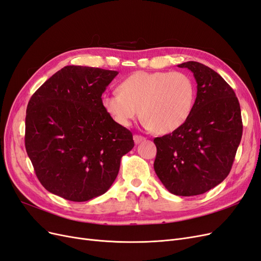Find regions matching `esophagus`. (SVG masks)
<instances>
[{
	"label": "esophagus",
	"mask_w": 261,
	"mask_h": 261,
	"mask_svg": "<svg viewBox=\"0 0 261 261\" xmlns=\"http://www.w3.org/2000/svg\"><path fill=\"white\" fill-rule=\"evenodd\" d=\"M145 140L144 136H140V135H134V141H135V144H139L141 141Z\"/></svg>",
	"instance_id": "esophagus-1"
}]
</instances>
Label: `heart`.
<instances>
[{
    "label": "heart",
    "mask_w": 261,
    "mask_h": 261,
    "mask_svg": "<svg viewBox=\"0 0 261 261\" xmlns=\"http://www.w3.org/2000/svg\"><path fill=\"white\" fill-rule=\"evenodd\" d=\"M196 87L181 72H136L118 86V92L105 94L102 107L121 126L127 127L139 116L146 128L156 134L178 129L191 116Z\"/></svg>",
    "instance_id": "1"
}]
</instances>
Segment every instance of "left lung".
Returning <instances> with one entry per match:
<instances>
[{
	"mask_svg": "<svg viewBox=\"0 0 261 261\" xmlns=\"http://www.w3.org/2000/svg\"><path fill=\"white\" fill-rule=\"evenodd\" d=\"M177 66L193 72L197 97L184 125L153 139V168L170 193L196 196L230 173L243 134L241 107L231 86L210 67L194 61Z\"/></svg>",
	"mask_w": 261,
	"mask_h": 261,
	"instance_id": "8db88e82",
	"label": "left lung"
}]
</instances>
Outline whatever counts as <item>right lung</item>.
Segmentation results:
<instances>
[{"instance_id": "1", "label": "right lung", "mask_w": 261, "mask_h": 261, "mask_svg": "<svg viewBox=\"0 0 261 261\" xmlns=\"http://www.w3.org/2000/svg\"><path fill=\"white\" fill-rule=\"evenodd\" d=\"M118 73L63 67L30 98L25 146L36 175L50 193L70 201L105 194L134 147L133 134L102 107L101 96Z\"/></svg>"}]
</instances>
